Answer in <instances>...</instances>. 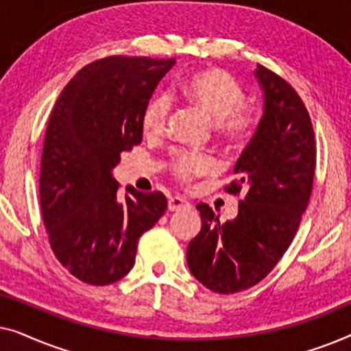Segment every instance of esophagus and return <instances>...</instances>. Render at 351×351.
I'll list each match as a JSON object with an SVG mask.
<instances>
[{
  "instance_id": "esophagus-1",
  "label": "esophagus",
  "mask_w": 351,
  "mask_h": 351,
  "mask_svg": "<svg viewBox=\"0 0 351 351\" xmlns=\"http://www.w3.org/2000/svg\"><path fill=\"white\" fill-rule=\"evenodd\" d=\"M190 208V203L180 196H171L169 201H167V209L169 210H180Z\"/></svg>"
}]
</instances>
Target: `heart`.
Wrapping results in <instances>:
<instances>
[{
  "label": "heart",
  "instance_id": "obj_1",
  "mask_svg": "<svg viewBox=\"0 0 351 351\" xmlns=\"http://www.w3.org/2000/svg\"><path fill=\"white\" fill-rule=\"evenodd\" d=\"M180 90L189 102L215 121V131L225 141H239L256 128L257 113L244 107L246 90L227 71L219 69L196 71L182 83ZM169 110V95L162 93L153 95L142 112L143 132L158 136L165 131ZM214 167L213 158L196 152H180L172 161V171L184 182L208 174Z\"/></svg>",
  "mask_w": 351,
  "mask_h": 351
}]
</instances>
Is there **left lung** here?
<instances>
[{
	"instance_id": "obj_1",
	"label": "left lung",
	"mask_w": 351,
	"mask_h": 351,
	"mask_svg": "<svg viewBox=\"0 0 351 351\" xmlns=\"http://www.w3.org/2000/svg\"><path fill=\"white\" fill-rule=\"evenodd\" d=\"M263 90V114L233 172L228 193H243L238 215L220 223L198 204L201 232L186 247L196 280L219 294L249 289L270 273L291 246L313 189L316 143L310 114L292 86L263 65L254 71Z\"/></svg>"
}]
</instances>
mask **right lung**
I'll return each instance as SVG.
<instances>
[{"label": "right lung", "mask_w": 351, "mask_h": 351, "mask_svg": "<svg viewBox=\"0 0 351 351\" xmlns=\"http://www.w3.org/2000/svg\"><path fill=\"white\" fill-rule=\"evenodd\" d=\"M176 59L113 56L81 69L62 90L41 156L43 222L57 261L93 286L112 285L136 263L138 238L167 208L161 191L128 186L112 171L142 142V112Z\"/></svg>", "instance_id": "obj_1"}]
</instances>
